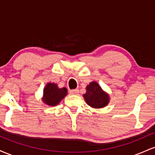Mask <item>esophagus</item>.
I'll return each mask as SVG.
<instances>
[{
    "label": "esophagus",
    "instance_id": "obj_1",
    "mask_svg": "<svg viewBox=\"0 0 155 155\" xmlns=\"http://www.w3.org/2000/svg\"><path fill=\"white\" fill-rule=\"evenodd\" d=\"M70 94H71V95H78L79 94V90H77V89H76V90H70Z\"/></svg>",
    "mask_w": 155,
    "mask_h": 155
}]
</instances>
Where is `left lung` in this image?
Here are the masks:
<instances>
[{
	"mask_svg": "<svg viewBox=\"0 0 155 155\" xmlns=\"http://www.w3.org/2000/svg\"><path fill=\"white\" fill-rule=\"evenodd\" d=\"M87 92L83 97L89 106L92 108H104L109 102V96L96 81H92L86 87Z\"/></svg>",
	"mask_w": 155,
	"mask_h": 155,
	"instance_id": "left-lung-1",
	"label": "left lung"
}]
</instances>
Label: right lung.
I'll return each instance as SVG.
<instances>
[{
    "label": "right lung",
    "instance_id": "1",
    "mask_svg": "<svg viewBox=\"0 0 155 155\" xmlns=\"http://www.w3.org/2000/svg\"><path fill=\"white\" fill-rule=\"evenodd\" d=\"M67 92L68 90L65 87L58 88L56 84L48 83L44 89L42 101L49 106H55L67 95Z\"/></svg>",
    "mask_w": 155,
    "mask_h": 155
}]
</instances>
